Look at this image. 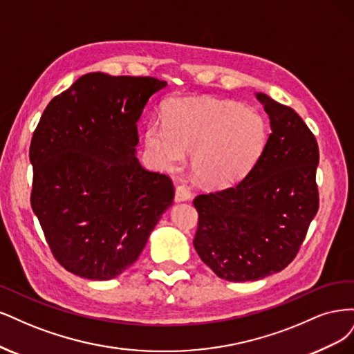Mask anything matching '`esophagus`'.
Returning <instances> with one entry per match:
<instances>
[{"instance_id": "1", "label": "esophagus", "mask_w": 354, "mask_h": 354, "mask_svg": "<svg viewBox=\"0 0 354 354\" xmlns=\"http://www.w3.org/2000/svg\"><path fill=\"white\" fill-rule=\"evenodd\" d=\"M191 198V191L187 185H178L175 189V201H187Z\"/></svg>"}]
</instances>
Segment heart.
Here are the masks:
<instances>
[{"mask_svg": "<svg viewBox=\"0 0 354 354\" xmlns=\"http://www.w3.org/2000/svg\"><path fill=\"white\" fill-rule=\"evenodd\" d=\"M163 116L165 124H147L148 153L163 169H175L184 151L192 153V172L207 185H227L244 176L266 142L263 118L235 101L176 98L165 106Z\"/></svg>", "mask_w": 354, "mask_h": 354, "instance_id": "b5f03b06", "label": "heart"}]
</instances>
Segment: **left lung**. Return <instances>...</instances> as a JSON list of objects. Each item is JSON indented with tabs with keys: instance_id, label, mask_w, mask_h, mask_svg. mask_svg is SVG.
<instances>
[{
	"instance_id": "8db88e82",
	"label": "left lung",
	"mask_w": 354,
	"mask_h": 354,
	"mask_svg": "<svg viewBox=\"0 0 354 354\" xmlns=\"http://www.w3.org/2000/svg\"><path fill=\"white\" fill-rule=\"evenodd\" d=\"M256 98L272 132L254 166L235 185L194 198V248L216 275L234 282L287 268L319 209L315 135L291 107L261 93Z\"/></svg>"
}]
</instances>
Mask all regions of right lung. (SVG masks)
Here are the masks:
<instances>
[{"instance_id":"1","label":"right lung","mask_w":354,"mask_h":354,"mask_svg":"<svg viewBox=\"0 0 354 354\" xmlns=\"http://www.w3.org/2000/svg\"><path fill=\"white\" fill-rule=\"evenodd\" d=\"M166 85L150 76L84 75L50 101L33 132L32 210L55 260L77 277L120 275L172 206V180L135 156L136 122Z\"/></svg>"}]
</instances>
